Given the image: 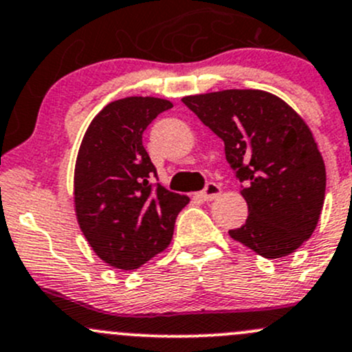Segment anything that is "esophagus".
<instances>
[{
    "instance_id": "obj_1",
    "label": "esophagus",
    "mask_w": 352,
    "mask_h": 352,
    "mask_svg": "<svg viewBox=\"0 0 352 352\" xmlns=\"http://www.w3.org/2000/svg\"><path fill=\"white\" fill-rule=\"evenodd\" d=\"M219 194H221V187L217 186L216 182H207L206 187L202 188L197 195L202 199V201H212V199H216Z\"/></svg>"
}]
</instances>
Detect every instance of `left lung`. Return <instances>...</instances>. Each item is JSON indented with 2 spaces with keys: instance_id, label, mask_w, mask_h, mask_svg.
<instances>
[{
  "instance_id": "obj_1",
  "label": "left lung",
  "mask_w": 352,
  "mask_h": 352,
  "mask_svg": "<svg viewBox=\"0 0 352 352\" xmlns=\"http://www.w3.org/2000/svg\"><path fill=\"white\" fill-rule=\"evenodd\" d=\"M224 142L241 182L248 219L229 236L265 258L294 253L316 231L325 197V165L305 121L258 89H228L182 99Z\"/></svg>"
}]
</instances>
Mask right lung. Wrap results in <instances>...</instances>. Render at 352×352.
I'll list each match as a JSON object with an SVG mask.
<instances>
[{
	"label": "right lung",
	"instance_id": "obj_1",
	"mask_svg": "<svg viewBox=\"0 0 352 352\" xmlns=\"http://www.w3.org/2000/svg\"><path fill=\"white\" fill-rule=\"evenodd\" d=\"M172 102L158 98L118 99L89 124L74 172V204L80 231L109 266L136 270L162 253L173 236L187 195L151 184L143 131Z\"/></svg>",
	"mask_w": 352,
	"mask_h": 352
}]
</instances>
